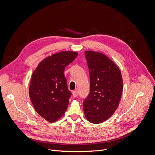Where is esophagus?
Listing matches in <instances>:
<instances>
[{
	"mask_svg": "<svg viewBox=\"0 0 155 155\" xmlns=\"http://www.w3.org/2000/svg\"><path fill=\"white\" fill-rule=\"evenodd\" d=\"M78 91H73L72 92V96L74 97H77L78 96Z\"/></svg>",
	"mask_w": 155,
	"mask_h": 155,
	"instance_id": "esophagus-1",
	"label": "esophagus"
}]
</instances>
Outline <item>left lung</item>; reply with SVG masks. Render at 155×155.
<instances>
[{
  "label": "left lung",
  "mask_w": 155,
  "mask_h": 155,
  "mask_svg": "<svg viewBox=\"0 0 155 155\" xmlns=\"http://www.w3.org/2000/svg\"><path fill=\"white\" fill-rule=\"evenodd\" d=\"M90 74L91 91L83 101L86 119L100 124L109 119L118 107L123 79L118 67L105 54L85 51Z\"/></svg>",
  "instance_id": "obj_1"
}]
</instances>
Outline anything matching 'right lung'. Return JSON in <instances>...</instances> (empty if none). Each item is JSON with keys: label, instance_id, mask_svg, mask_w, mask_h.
Here are the masks:
<instances>
[{"label": "right lung", "instance_id": "1", "mask_svg": "<svg viewBox=\"0 0 155 155\" xmlns=\"http://www.w3.org/2000/svg\"><path fill=\"white\" fill-rule=\"evenodd\" d=\"M78 53L63 51L46 58L32 74L29 95L35 111L50 123L63 116L69 104L71 92L64 77V68Z\"/></svg>", "mask_w": 155, "mask_h": 155}]
</instances>
